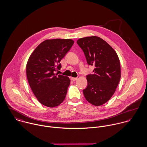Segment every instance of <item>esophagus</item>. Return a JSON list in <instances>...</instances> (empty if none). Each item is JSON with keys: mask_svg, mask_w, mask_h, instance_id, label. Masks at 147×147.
Instances as JSON below:
<instances>
[{"mask_svg": "<svg viewBox=\"0 0 147 147\" xmlns=\"http://www.w3.org/2000/svg\"><path fill=\"white\" fill-rule=\"evenodd\" d=\"M71 79L72 80V81H76L77 79H78V78H71Z\"/></svg>", "mask_w": 147, "mask_h": 147, "instance_id": "obj_1", "label": "esophagus"}]
</instances>
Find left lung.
<instances>
[{"instance_id":"left-lung-1","label":"left lung","mask_w":147,"mask_h":147,"mask_svg":"<svg viewBox=\"0 0 147 147\" xmlns=\"http://www.w3.org/2000/svg\"><path fill=\"white\" fill-rule=\"evenodd\" d=\"M77 43L83 50L88 65L95 67L93 74L86 75L84 97L92 105H103L112 97L121 79L118 55L107 42L97 36L80 38Z\"/></svg>"}]
</instances>
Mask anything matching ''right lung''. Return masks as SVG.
Here are the masks:
<instances>
[{
    "label": "right lung",
    "mask_w": 147,
    "mask_h": 147,
    "mask_svg": "<svg viewBox=\"0 0 147 147\" xmlns=\"http://www.w3.org/2000/svg\"><path fill=\"white\" fill-rule=\"evenodd\" d=\"M74 41L71 39L47 40L30 55L26 64L29 84L38 101L49 107L60 105L70 84L68 77L55 74L62 67V59Z\"/></svg>",
    "instance_id": "obj_1"
}]
</instances>
